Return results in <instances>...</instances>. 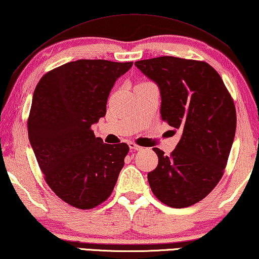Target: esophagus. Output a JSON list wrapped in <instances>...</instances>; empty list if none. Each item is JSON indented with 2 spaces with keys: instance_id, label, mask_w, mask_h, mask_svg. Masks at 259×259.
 Returning <instances> with one entry per match:
<instances>
[{
  "instance_id": "34e87169",
  "label": "esophagus",
  "mask_w": 259,
  "mask_h": 259,
  "mask_svg": "<svg viewBox=\"0 0 259 259\" xmlns=\"http://www.w3.org/2000/svg\"><path fill=\"white\" fill-rule=\"evenodd\" d=\"M128 146H130V148H131V149H133V150H140V149L142 148L141 146L137 145V143H135V142H130V143H128Z\"/></svg>"
}]
</instances>
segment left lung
I'll return each mask as SVG.
<instances>
[{
    "mask_svg": "<svg viewBox=\"0 0 259 259\" xmlns=\"http://www.w3.org/2000/svg\"><path fill=\"white\" fill-rule=\"evenodd\" d=\"M161 91V118L182 138L169 156L153 148L158 164L148 182L158 200L184 208L207 197L224 176L236 131L234 99L207 62L160 57L135 62Z\"/></svg>",
    "mask_w": 259,
    "mask_h": 259,
    "instance_id": "1",
    "label": "left lung"
}]
</instances>
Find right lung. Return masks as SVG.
<instances>
[{"mask_svg": "<svg viewBox=\"0 0 259 259\" xmlns=\"http://www.w3.org/2000/svg\"><path fill=\"white\" fill-rule=\"evenodd\" d=\"M132 66L83 59L50 70L35 87L27 118L30 143L47 185L73 207L104 202L124 166L130 147L103 143L91 126L105 116L114 82Z\"/></svg>", "mask_w": 259, "mask_h": 259, "instance_id": "add662e5", "label": "right lung"}]
</instances>
